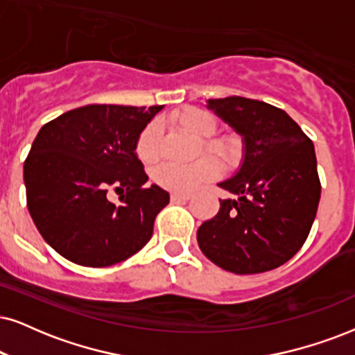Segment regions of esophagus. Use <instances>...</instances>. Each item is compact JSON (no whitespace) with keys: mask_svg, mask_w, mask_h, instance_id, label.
<instances>
[{"mask_svg":"<svg viewBox=\"0 0 355 355\" xmlns=\"http://www.w3.org/2000/svg\"><path fill=\"white\" fill-rule=\"evenodd\" d=\"M170 198H172V201H188L191 200V195L190 193H172Z\"/></svg>","mask_w":355,"mask_h":355,"instance_id":"1","label":"esophagus"}]
</instances>
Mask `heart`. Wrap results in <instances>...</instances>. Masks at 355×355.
I'll use <instances>...</instances> for the list:
<instances>
[{
	"label": "heart",
	"instance_id": "1",
	"mask_svg": "<svg viewBox=\"0 0 355 355\" xmlns=\"http://www.w3.org/2000/svg\"><path fill=\"white\" fill-rule=\"evenodd\" d=\"M172 121L183 131L193 134L195 137L205 139L201 142L203 149L208 154L214 155L224 167H234L241 160V144L234 137H214L218 123L216 118L208 111L200 110V107H183V110L175 111L172 114ZM137 155L142 162H154L159 155V129L155 124H149L139 136L137 141ZM219 172V165L213 157H201L195 162L180 165L165 162L155 167L152 178L157 185L167 188L170 191L187 193L193 191L201 183L208 182Z\"/></svg>",
	"mask_w": 355,
	"mask_h": 355
}]
</instances>
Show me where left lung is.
Listing matches in <instances>:
<instances>
[{
	"label": "left lung",
	"mask_w": 355,
	"mask_h": 355,
	"mask_svg": "<svg viewBox=\"0 0 355 355\" xmlns=\"http://www.w3.org/2000/svg\"><path fill=\"white\" fill-rule=\"evenodd\" d=\"M242 137V162L218 183L236 200L198 227V245L224 270L249 275L284 266L306 241L321 196L315 146L280 107L242 96L208 100Z\"/></svg>",
	"instance_id": "1"
}]
</instances>
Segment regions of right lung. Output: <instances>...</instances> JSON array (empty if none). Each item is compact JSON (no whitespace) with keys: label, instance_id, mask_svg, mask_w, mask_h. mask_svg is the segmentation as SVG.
Returning a JSON list of instances; mask_svg holds the SVG:
<instances>
[{"label":"right lung","instance_id":"1","mask_svg":"<svg viewBox=\"0 0 355 355\" xmlns=\"http://www.w3.org/2000/svg\"><path fill=\"white\" fill-rule=\"evenodd\" d=\"M164 106L88 105L40 128L24 162L31 218L51 248L85 267H110L150 241L170 195L146 187L136 154L146 125ZM110 187L120 205L107 200Z\"/></svg>","mask_w":355,"mask_h":355}]
</instances>
